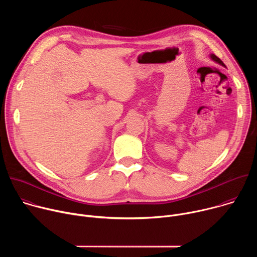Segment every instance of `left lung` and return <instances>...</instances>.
I'll use <instances>...</instances> for the list:
<instances>
[{
    "instance_id": "left-lung-1",
    "label": "left lung",
    "mask_w": 257,
    "mask_h": 257,
    "mask_svg": "<svg viewBox=\"0 0 257 257\" xmlns=\"http://www.w3.org/2000/svg\"><path fill=\"white\" fill-rule=\"evenodd\" d=\"M209 57H210V59L213 61V62H215V63H217V64H219V65H222V66H224L225 67V64L223 63V61L219 59V58H217L215 55H213V54H210L209 55Z\"/></svg>"
}]
</instances>
